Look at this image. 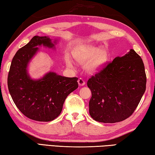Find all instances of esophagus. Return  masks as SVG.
<instances>
[{"instance_id": "obj_1", "label": "esophagus", "mask_w": 155, "mask_h": 155, "mask_svg": "<svg viewBox=\"0 0 155 155\" xmlns=\"http://www.w3.org/2000/svg\"><path fill=\"white\" fill-rule=\"evenodd\" d=\"M78 83L80 86H83V85H85V81L83 80V78H78Z\"/></svg>"}]
</instances>
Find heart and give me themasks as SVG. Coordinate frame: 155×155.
<instances>
[{
  "label": "heart",
  "mask_w": 155,
  "mask_h": 155,
  "mask_svg": "<svg viewBox=\"0 0 155 155\" xmlns=\"http://www.w3.org/2000/svg\"><path fill=\"white\" fill-rule=\"evenodd\" d=\"M74 58L81 65H87L90 72L100 71L109 59V53L106 49H101L100 47L85 46L75 51L73 53ZM68 64L70 65V61Z\"/></svg>",
  "instance_id": "heart-1"
}]
</instances>
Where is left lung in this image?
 <instances>
[{
	"mask_svg": "<svg viewBox=\"0 0 155 155\" xmlns=\"http://www.w3.org/2000/svg\"><path fill=\"white\" fill-rule=\"evenodd\" d=\"M146 76L140 56L134 49L115 58L87 81L91 89L89 114L95 120L114 123L133 114L146 90Z\"/></svg>",
	"mask_w": 155,
	"mask_h": 155,
	"instance_id": "8db88e82",
	"label": "left lung"
}]
</instances>
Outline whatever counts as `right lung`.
<instances>
[{
	"label": "right lung",
	"mask_w": 155,
	"mask_h": 155,
	"mask_svg": "<svg viewBox=\"0 0 155 155\" xmlns=\"http://www.w3.org/2000/svg\"><path fill=\"white\" fill-rule=\"evenodd\" d=\"M56 41L49 36H35L19 49L11 61L7 84L14 103L29 119L48 122L56 119L62 110L67 96L78 87L77 77H65L49 72L38 80L32 79L28 66L38 51V46L54 48Z\"/></svg>",
	"instance_id": "add662e5"
}]
</instances>
